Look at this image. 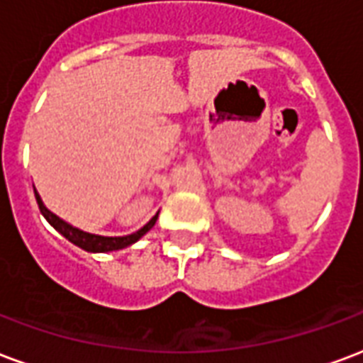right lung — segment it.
Wrapping results in <instances>:
<instances>
[{"mask_svg":"<svg viewBox=\"0 0 363 363\" xmlns=\"http://www.w3.org/2000/svg\"><path fill=\"white\" fill-rule=\"evenodd\" d=\"M34 196H36V202H38V208H40V213L45 217V221L52 225L53 229L57 230L59 235H63L69 240V242H72L74 246H79V248L86 250V252H113V250H123L127 248V246H130V244L138 242L142 236L146 235L147 230L152 229L155 225V221H157V216L160 213H155L150 221L142 227V229H138L136 233H133V235H127V236H101V235H92V233H86V230H80L77 229V227H72L71 223L63 221L61 217H57L53 211H50V209L45 208L44 202H42V198H40V194L36 192V189H34Z\"/></svg>","mask_w":363,"mask_h":363,"instance_id":"1","label":"right lung"}]
</instances>
